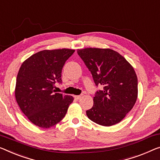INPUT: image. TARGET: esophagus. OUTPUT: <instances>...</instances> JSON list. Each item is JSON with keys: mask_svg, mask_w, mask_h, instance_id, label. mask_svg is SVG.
Wrapping results in <instances>:
<instances>
[{"mask_svg": "<svg viewBox=\"0 0 160 160\" xmlns=\"http://www.w3.org/2000/svg\"><path fill=\"white\" fill-rule=\"evenodd\" d=\"M82 97V95H75V98L77 99V100H80Z\"/></svg>", "mask_w": 160, "mask_h": 160, "instance_id": "obj_1", "label": "esophagus"}]
</instances>
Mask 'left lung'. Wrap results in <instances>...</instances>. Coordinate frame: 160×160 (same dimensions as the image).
<instances>
[{"instance_id": "1", "label": "left lung", "mask_w": 160, "mask_h": 160, "mask_svg": "<svg viewBox=\"0 0 160 160\" xmlns=\"http://www.w3.org/2000/svg\"><path fill=\"white\" fill-rule=\"evenodd\" d=\"M92 74L97 90L88 117L98 124L110 126L120 122L137 101L138 80L133 67L117 52L110 49H78Z\"/></svg>"}]
</instances>
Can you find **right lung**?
<instances>
[{
  "label": "right lung",
  "mask_w": 160,
  "mask_h": 160,
  "mask_svg": "<svg viewBox=\"0 0 160 160\" xmlns=\"http://www.w3.org/2000/svg\"><path fill=\"white\" fill-rule=\"evenodd\" d=\"M75 50H43L23 62L19 69L16 100L31 122L49 128L66 115L73 97L55 92L54 84L62 83V70Z\"/></svg>",
  "instance_id": "add662e5"
}]
</instances>
